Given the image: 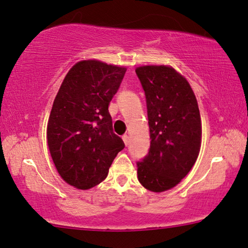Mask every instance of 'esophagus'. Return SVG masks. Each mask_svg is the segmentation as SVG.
Listing matches in <instances>:
<instances>
[{"label":"esophagus","mask_w":248,"mask_h":248,"mask_svg":"<svg viewBox=\"0 0 248 248\" xmlns=\"http://www.w3.org/2000/svg\"><path fill=\"white\" fill-rule=\"evenodd\" d=\"M123 140H124V142L125 145L129 144V137L127 135H124L123 136Z\"/></svg>","instance_id":"34e87169"}]
</instances>
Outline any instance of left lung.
<instances>
[{
  "instance_id": "left-lung-1",
  "label": "left lung",
  "mask_w": 248,
  "mask_h": 248,
  "mask_svg": "<svg viewBox=\"0 0 248 248\" xmlns=\"http://www.w3.org/2000/svg\"><path fill=\"white\" fill-rule=\"evenodd\" d=\"M147 99L150 150L138 162V180L161 193L179 184L194 166L202 142L198 100L186 78L167 65L136 68Z\"/></svg>"
}]
</instances>
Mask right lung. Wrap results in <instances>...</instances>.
Instances as JSON below:
<instances>
[{
    "instance_id": "1",
    "label": "right lung",
    "mask_w": 248,
    "mask_h": 248,
    "mask_svg": "<svg viewBox=\"0 0 248 248\" xmlns=\"http://www.w3.org/2000/svg\"><path fill=\"white\" fill-rule=\"evenodd\" d=\"M127 68L85 60L62 80L47 124V143L62 179L79 190L104 181L124 148L113 133L108 106Z\"/></svg>"
}]
</instances>
